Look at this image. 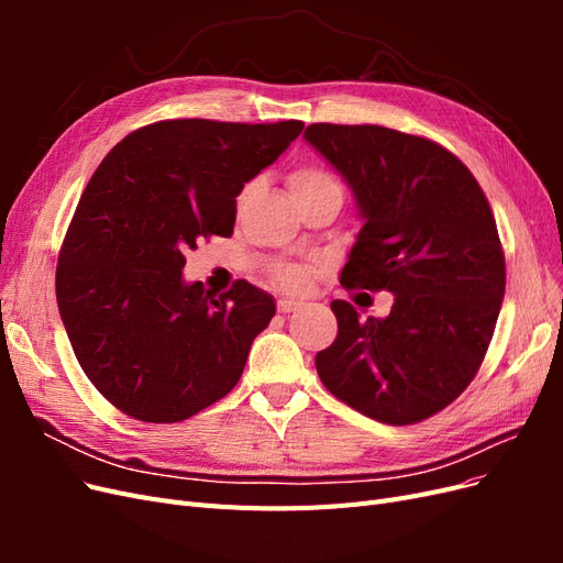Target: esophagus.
Masks as SVG:
<instances>
[{
  "instance_id": "obj_1",
  "label": "esophagus",
  "mask_w": 563,
  "mask_h": 563,
  "mask_svg": "<svg viewBox=\"0 0 563 563\" xmlns=\"http://www.w3.org/2000/svg\"><path fill=\"white\" fill-rule=\"evenodd\" d=\"M300 308H302V300H298V298H279V302H277V310H279L282 314L296 312V310H300Z\"/></svg>"
}]
</instances>
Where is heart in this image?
<instances>
[{"label": "heart", "instance_id": "obj_1", "mask_svg": "<svg viewBox=\"0 0 563 563\" xmlns=\"http://www.w3.org/2000/svg\"><path fill=\"white\" fill-rule=\"evenodd\" d=\"M323 187H338L340 190L338 180L317 166H298L296 172L288 176V190H291V197L310 195L323 190ZM272 279L284 288H291V291H302L310 282V272L300 265H277L275 272H272Z\"/></svg>", "mask_w": 563, "mask_h": 563}]
</instances>
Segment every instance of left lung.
<instances>
[{
    "instance_id": "8db88e82",
    "label": "left lung",
    "mask_w": 563,
    "mask_h": 563,
    "mask_svg": "<svg viewBox=\"0 0 563 563\" xmlns=\"http://www.w3.org/2000/svg\"><path fill=\"white\" fill-rule=\"evenodd\" d=\"M308 141L352 187L364 225L340 272L347 291L395 294L385 319L333 300L317 373L378 422L413 424L463 395L490 345L505 253L484 190L453 152L376 124H310Z\"/></svg>"
}]
</instances>
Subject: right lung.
Masks as SVG:
<instances>
[{
    "label": "right lung",
    "instance_id": "1",
    "mask_svg": "<svg viewBox=\"0 0 563 563\" xmlns=\"http://www.w3.org/2000/svg\"><path fill=\"white\" fill-rule=\"evenodd\" d=\"M302 122L164 119L129 133L84 190L58 255L56 298L77 362L119 411L180 422L240 383L275 300L183 279L185 251L230 236L236 197Z\"/></svg>",
    "mask_w": 563,
    "mask_h": 563
}]
</instances>
